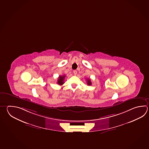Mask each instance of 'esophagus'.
<instances>
[{"instance_id":"1","label":"esophagus","mask_w":149,"mask_h":149,"mask_svg":"<svg viewBox=\"0 0 149 149\" xmlns=\"http://www.w3.org/2000/svg\"><path fill=\"white\" fill-rule=\"evenodd\" d=\"M73 73H74V75H76V74H77V71H76V70H74L73 71Z\"/></svg>"}]
</instances>
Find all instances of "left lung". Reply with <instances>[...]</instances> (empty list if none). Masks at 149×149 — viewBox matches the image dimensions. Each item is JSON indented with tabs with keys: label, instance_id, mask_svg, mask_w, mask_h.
Returning a JSON list of instances; mask_svg holds the SVG:
<instances>
[{
	"label": "left lung",
	"instance_id": "left-lung-1",
	"mask_svg": "<svg viewBox=\"0 0 149 149\" xmlns=\"http://www.w3.org/2000/svg\"><path fill=\"white\" fill-rule=\"evenodd\" d=\"M87 84H88V85H91V84H92L91 80L89 79H87Z\"/></svg>",
	"mask_w": 149,
	"mask_h": 149
}]
</instances>
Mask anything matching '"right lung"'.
Wrapping results in <instances>:
<instances>
[{"label":"right lung","instance_id":"1","mask_svg":"<svg viewBox=\"0 0 149 149\" xmlns=\"http://www.w3.org/2000/svg\"><path fill=\"white\" fill-rule=\"evenodd\" d=\"M65 75L63 76H59L58 77V81H57V84L59 85H63L64 83V79L65 77Z\"/></svg>","mask_w":149,"mask_h":149}]
</instances>
